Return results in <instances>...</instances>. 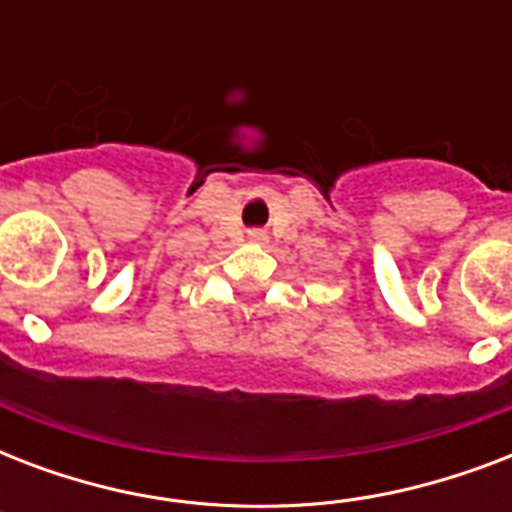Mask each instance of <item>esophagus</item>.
<instances>
[{
    "mask_svg": "<svg viewBox=\"0 0 512 512\" xmlns=\"http://www.w3.org/2000/svg\"><path fill=\"white\" fill-rule=\"evenodd\" d=\"M249 241H255V244H263L265 233L263 231H249Z\"/></svg>",
    "mask_w": 512,
    "mask_h": 512,
    "instance_id": "obj_1",
    "label": "esophagus"
}]
</instances>
